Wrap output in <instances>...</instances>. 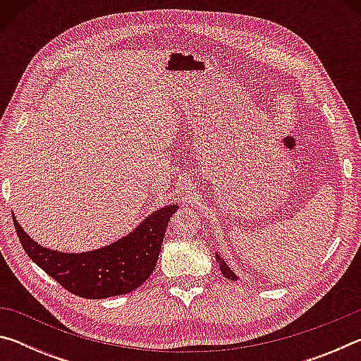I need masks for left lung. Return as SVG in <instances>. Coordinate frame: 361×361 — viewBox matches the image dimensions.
Listing matches in <instances>:
<instances>
[{
    "instance_id": "obj_1",
    "label": "left lung",
    "mask_w": 361,
    "mask_h": 361,
    "mask_svg": "<svg viewBox=\"0 0 361 361\" xmlns=\"http://www.w3.org/2000/svg\"><path fill=\"white\" fill-rule=\"evenodd\" d=\"M216 261H218V264H219V271H221V274H223V276H224L226 279H229V280H237V276H235V274L231 271L229 266L226 264V261H224V259H221V256H219L218 253H216Z\"/></svg>"
}]
</instances>
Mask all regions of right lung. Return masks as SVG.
<instances>
[{
  "instance_id": "add662e5",
  "label": "right lung",
  "mask_w": 361,
  "mask_h": 361,
  "mask_svg": "<svg viewBox=\"0 0 361 361\" xmlns=\"http://www.w3.org/2000/svg\"><path fill=\"white\" fill-rule=\"evenodd\" d=\"M178 205L161 207L135 229L111 245L84 253H62L35 242L17 221L14 228L30 259L65 290L81 298L103 299L126 295L143 285L156 267L169 219Z\"/></svg>"
}]
</instances>
